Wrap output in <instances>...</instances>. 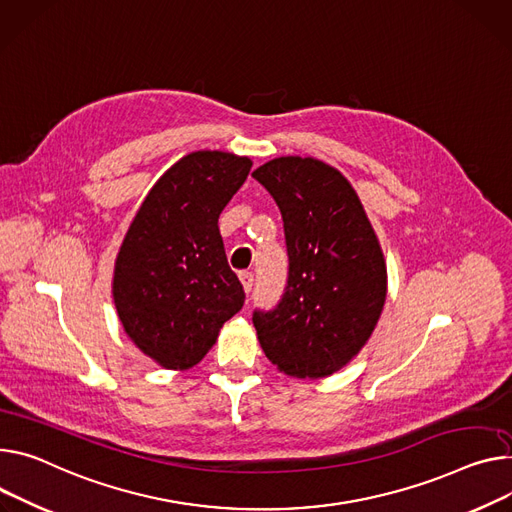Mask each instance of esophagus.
Returning a JSON list of instances; mask_svg holds the SVG:
<instances>
[{
    "label": "esophagus",
    "mask_w": 512,
    "mask_h": 512,
    "mask_svg": "<svg viewBox=\"0 0 512 512\" xmlns=\"http://www.w3.org/2000/svg\"><path fill=\"white\" fill-rule=\"evenodd\" d=\"M240 281H242V285H244V291L248 293V291L252 289V285H254V274L248 272V270H244V272H240Z\"/></svg>",
    "instance_id": "obj_1"
}]
</instances>
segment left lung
<instances>
[{
	"label": "left lung",
	"mask_w": 512,
	"mask_h": 512,
	"mask_svg": "<svg viewBox=\"0 0 512 512\" xmlns=\"http://www.w3.org/2000/svg\"><path fill=\"white\" fill-rule=\"evenodd\" d=\"M252 176L277 201L289 252L281 303L254 311L264 355L297 379H322L355 359L387 297V266L357 190L316 157H274Z\"/></svg>",
	"instance_id": "left-lung-1"
}]
</instances>
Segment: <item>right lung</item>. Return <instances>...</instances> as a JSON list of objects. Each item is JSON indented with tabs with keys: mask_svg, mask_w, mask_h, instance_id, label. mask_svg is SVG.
<instances>
[{
	"mask_svg": "<svg viewBox=\"0 0 512 512\" xmlns=\"http://www.w3.org/2000/svg\"><path fill=\"white\" fill-rule=\"evenodd\" d=\"M250 168L246 155L192 151L151 186L129 225L114 262L112 299L127 336L164 369L201 363L244 305L219 215Z\"/></svg>",
	"mask_w": 512,
	"mask_h": 512,
	"instance_id": "obj_1",
	"label": "right lung"
}]
</instances>
